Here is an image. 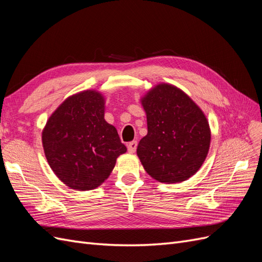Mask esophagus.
<instances>
[{
	"mask_svg": "<svg viewBox=\"0 0 262 262\" xmlns=\"http://www.w3.org/2000/svg\"><path fill=\"white\" fill-rule=\"evenodd\" d=\"M137 146H138V142L137 141H132L128 144V150L129 153H134L137 150Z\"/></svg>",
	"mask_w": 262,
	"mask_h": 262,
	"instance_id": "1",
	"label": "esophagus"
}]
</instances>
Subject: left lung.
<instances>
[{
	"label": "left lung",
	"mask_w": 262,
	"mask_h": 262,
	"mask_svg": "<svg viewBox=\"0 0 262 262\" xmlns=\"http://www.w3.org/2000/svg\"><path fill=\"white\" fill-rule=\"evenodd\" d=\"M141 104L146 114L147 134L137 154L153 179L178 184L193 176L207 158L211 130L207 117L188 95L175 85L152 87Z\"/></svg>",
	"instance_id": "obj_1"
}]
</instances>
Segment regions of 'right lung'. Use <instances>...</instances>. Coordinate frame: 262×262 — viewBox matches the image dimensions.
Instances as JSON below:
<instances>
[{
	"label": "right lung",
	"instance_id": "1",
	"mask_svg": "<svg viewBox=\"0 0 262 262\" xmlns=\"http://www.w3.org/2000/svg\"><path fill=\"white\" fill-rule=\"evenodd\" d=\"M105 97L87 90L68 97L42 130L45 155L51 169L71 189L99 187L126 152L114 125L105 120Z\"/></svg>",
	"mask_w": 262,
	"mask_h": 262
}]
</instances>
